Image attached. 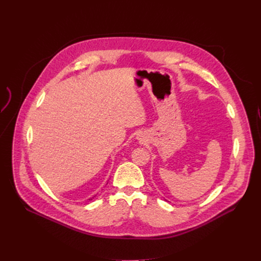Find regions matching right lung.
Here are the masks:
<instances>
[{
    "instance_id": "right-lung-1",
    "label": "right lung",
    "mask_w": 261,
    "mask_h": 261,
    "mask_svg": "<svg viewBox=\"0 0 261 261\" xmlns=\"http://www.w3.org/2000/svg\"><path fill=\"white\" fill-rule=\"evenodd\" d=\"M94 197H95V196H94ZM94 197H92V198H94ZM92 198H90V199H89V200H92Z\"/></svg>"
}]
</instances>
